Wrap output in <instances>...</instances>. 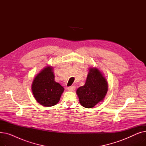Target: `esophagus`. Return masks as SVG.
I'll use <instances>...</instances> for the list:
<instances>
[{
	"instance_id": "34e87169",
	"label": "esophagus",
	"mask_w": 146,
	"mask_h": 146,
	"mask_svg": "<svg viewBox=\"0 0 146 146\" xmlns=\"http://www.w3.org/2000/svg\"><path fill=\"white\" fill-rule=\"evenodd\" d=\"M75 89H76V86H71L70 87H68L67 88V90H69V91H71V92L74 90Z\"/></svg>"
}]
</instances>
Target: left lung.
<instances>
[{
    "label": "left lung",
    "instance_id": "8db88e82",
    "mask_svg": "<svg viewBox=\"0 0 146 146\" xmlns=\"http://www.w3.org/2000/svg\"><path fill=\"white\" fill-rule=\"evenodd\" d=\"M107 92L108 83L102 72L96 67H91L85 85L79 87L76 94L81 105L91 108L104 100Z\"/></svg>",
    "mask_w": 146,
    "mask_h": 146
}]
</instances>
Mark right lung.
Masks as SVG:
<instances>
[{
    "label": "right lung",
    "mask_w": 146,
    "mask_h": 146,
    "mask_svg": "<svg viewBox=\"0 0 146 146\" xmlns=\"http://www.w3.org/2000/svg\"><path fill=\"white\" fill-rule=\"evenodd\" d=\"M31 89L36 101L47 107L56 105L64 90L54 80V74L51 66L44 67L35 76Z\"/></svg>",
    "instance_id": "obj_1"
}]
</instances>
